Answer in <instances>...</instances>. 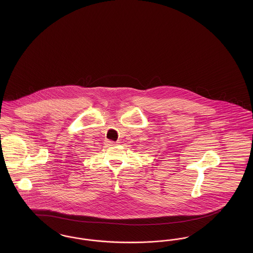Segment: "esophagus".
<instances>
[{
    "label": "esophagus",
    "mask_w": 253,
    "mask_h": 253,
    "mask_svg": "<svg viewBox=\"0 0 253 253\" xmlns=\"http://www.w3.org/2000/svg\"><path fill=\"white\" fill-rule=\"evenodd\" d=\"M107 143H108L109 146H114V145H117L118 142H115V141H111V140H109V141H107Z\"/></svg>",
    "instance_id": "obj_1"
}]
</instances>
